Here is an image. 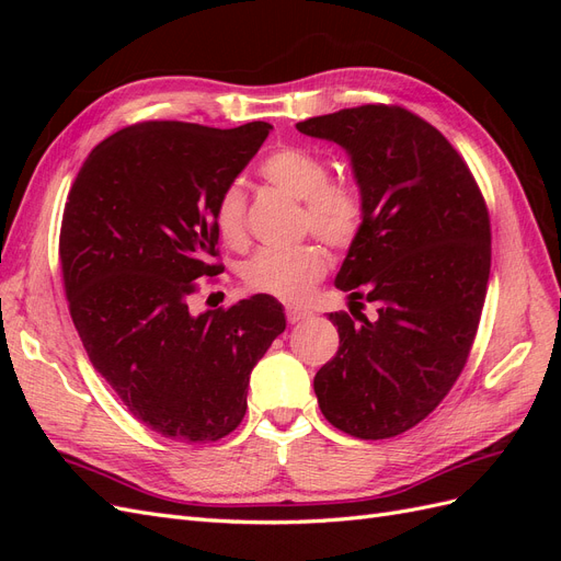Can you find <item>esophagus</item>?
<instances>
[{"label":"esophagus","instance_id":"esophagus-1","mask_svg":"<svg viewBox=\"0 0 561 561\" xmlns=\"http://www.w3.org/2000/svg\"><path fill=\"white\" fill-rule=\"evenodd\" d=\"M309 316H311V311L301 309V307H285V318H287V322H301V320H307Z\"/></svg>","mask_w":561,"mask_h":561}]
</instances>
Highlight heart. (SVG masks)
<instances>
[{
  "mask_svg": "<svg viewBox=\"0 0 561 561\" xmlns=\"http://www.w3.org/2000/svg\"><path fill=\"white\" fill-rule=\"evenodd\" d=\"M260 175L276 190L301 201L299 229L313 233L334 250H346L365 225V201L358 186L346 178H332L325 159L309 149L283 147L268 154ZM248 196L241 182H229L219 192L213 217L219 236L229 245L245 241ZM328 252L316 243L295 248H262L243 264L241 276L248 290L274 295L285 301H301L313 285L328 276Z\"/></svg>",
  "mask_w": 561,
  "mask_h": 561,
  "instance_id": "heart-1",
  "label": "heart"
}]
</instances>
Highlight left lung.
<instances>
[{
    "mask_svg": "<svg viewBox=\"0 0 561 561\" xmlns=\"http://www.w3.org/2000/svg\"><path fill=\"white\" fill-rule=\"evenodd\" d=\"M297 128L351 154L365 225L336 287L355 307L377 304L371 320L330 313L339 351L313 379L320 412L353 437H396L468 363L491 266L486 203L445 135L404 107H348Z\"/></svg>",
    "mask_w": 561,
    "mask_h": 561,
    "instance_id": "left-lung-1",
    "label": "left lung"
}]
</instances>
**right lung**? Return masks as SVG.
Returning a JSON list of instances; mask_svg holds the SVG:
<instances>
[{"label": "right lung", "instance_id": "1", "mask_svg": "<svg viewBox=\"0 0 561 561\" xmlns=\"http://www.w3.org/2000/svg\"><path fill=\"white\" fill-rule=\"evenodd\" d=\"M271 126L142 122L100 142L67 194L60 266L89 360L126 410L178 443H217L248 410L250 371L285 330L268 295L194 313L217 276L213 208Z\"/></svg>", "mask_w": 561, "mask_h": 561}]
</instances>
